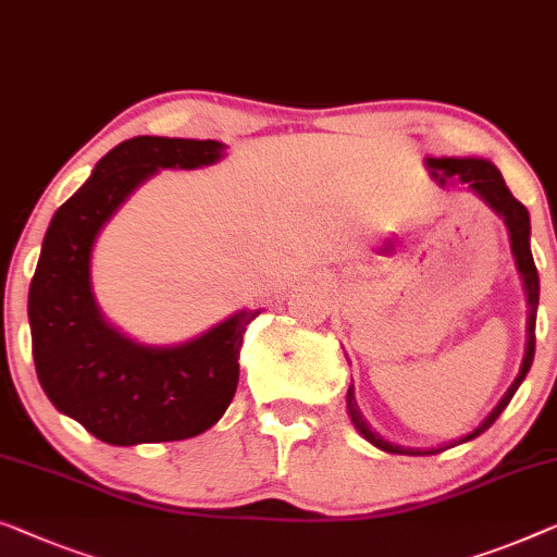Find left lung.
I'll list each match as a JSON object with an SVG mask.
<instances>
[{
	"instance_id": "1",
	"label": "left lung",
	"mask_w": 557,
	"mask_h": 557,
	"mask_svg": "<svg viewBox=\"0 0 557 557\" xmlns=\"http://www.w3.org/2000/svg\"><path fill=\"white\" fill-rule=\"evenodd\" d=\"M426 168L432 171V178L440 181L442 185L447 183V178H455L459 183H465L467 188H470L472 193H478V196L485 200V203L499 215V219L505 221L507 233H510V246H512L515 263H518V271L522 276V284H525V294H528V304H530L528 346H525V357H522L520 374L515 376V382L510 384V389L505 392V397L497 401V407L485 419H482V422L474 426L470 434H465V437L449 442V445L419 449V447H401V445H394V442L382 440L376 432H372V426L364 422V417H361L359 407H357V397H354V386H349V392H346V409H349V417H351L354 426H357L359 434L367 442H372L374 447L384 449V453H392V455H440L449 447L462 445V442H470L474 437H480V434L490 430L495 419L503 414V409L510 405V399L515 397V392H518L522 379L528 376L530 364H533V357H535V311H537V298H540V278H537L533 253H530V215H528V208L512 196L510 188H507L505 181H503V175H499L497 168L485 158H426Z\"/></svg>"
}]
</instances>
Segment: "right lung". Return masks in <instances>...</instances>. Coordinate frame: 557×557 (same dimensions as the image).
<instances>
[{"label":"right lung","instance_id":"add662e5","mask_svg":"<svg viewBox=\"0 0 557 557\" xmlns=\"http://www.w3.org/2000/svg\"><path fill=\"white\" fill-rule=\"evenodd\" d=\"M223 150L215 140L152 135L120 143L45 233L27 304L39 384L62 414L108 445L196 437L236 394L240 344L259 309L233 313L190 342L148 346L102 319L90 284L95 238L125 198L163 168L213 165Z\"/></svg>","mask_w":557,"mask_h":557}]
</instances>
